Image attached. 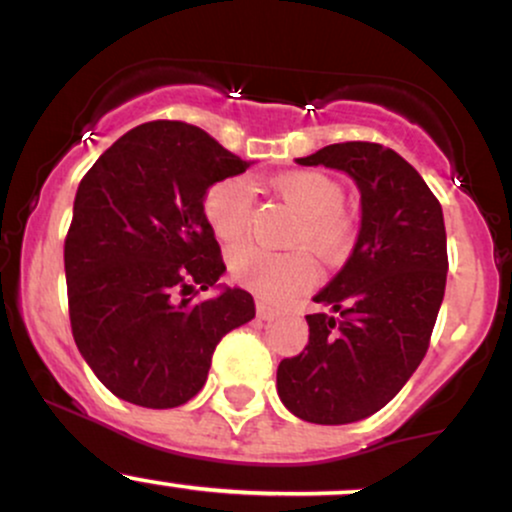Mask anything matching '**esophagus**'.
<instances>
[{
  "label": "esophagus",
  "instance_id": "34e87169",
  "mask_svg": "<svg viewBox=\"0 0 512 512\" xmlns=\"http://www.w3.org/2000/svg\"><path fill=\"white\" fill-rule=\"evenodd\" d=\"M257 317H260V320H274V317H279V310H274L272 305L260 301L257 303Z\"/></svg>",
  "mask_w": 512,
  "mask_h": 512
}]
</instances>
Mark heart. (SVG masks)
I'll return each instance as SVG.
<instances>
[{
  "mask_svg": "<svg viewBox=\"0 0 512 512\" xmlns=\"http://www.w3.org/2000/svg\"><path fill=\"white\" fill-rule=\"evenodd\" d=\"M272 190L301 216L293 243L308 245L327 262H339L349 255L356 228L342 209L344 192L337 182L315 170H293L276 175ZM204 216L216 238L238 243L248 233L252 219V197L245 180L214 182L204 195ZM228 264L245 289L274 303L289 301L317 281V264L303 250L269 252L257 245H243L231 252Z\"/></svg>",
  "mask_w": 512,
  "mask_h": 512,
  "instance_id": "1",
  "label": "heart"
}]
</instances>
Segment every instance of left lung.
I'll list each match as a JSON object with an SVG mask.
<instances>
[{
    "mask_svg": "<svg viewBox=\"0 0 512 512\" xmlns=\"http://www.w3.org/2000/svg\"><path fill=\"white\" fill-rule=\"evenodd\" d=\"M296 163L349 175L361 228L349 260L313 298L332 313L305 315L308 344L279 363L276 392L310 424H354L383 409L424 361L448 276L443 209L383 144H330Z\"/></svg>",
    "mask_w": 512,
    "mask_h": 512,
    "instance_id": "1",
    "label": "left lung"
}]
</instances>
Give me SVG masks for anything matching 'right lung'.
I'll return each mask as SVG.
<instances>
[{
	"instance_id": "1",
	"label": "right lung",
	"mask_w": 512,
	"mask_h": 512,
	"mask_svg": "<svg viewBox=\"0 0 512 512\" xmlns=\"http://www.w3.org/2000/svg\"><path fill=\"white\" fill-rule=\"evenodd\" d=\"M248 168L204 129L156 120L122 134L79 182L64 240L69 320L115 397L190 402L223 334L255 317L248 291L216 284L226 264L204 216L209 187ZM197 285L220 293L185 299Z\"/></svg>"
}]
</instances>
